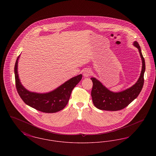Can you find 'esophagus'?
Returning <instances> with one entry per match:
<instances>
[{"label":"esophagus","instance_id":"obj_1","mask_svg":"<svg viewBox=\"0 0 156 156\" xmlns=\"http://www.w3.org/2000/svg\"><path fill=\"white\" fill-rule=\"evenodd\" d=\"M91 74H92V72L89 69H86L85 70H84L83 74L85 77L87 78V77H89Z\"/></svg>","mask_w":156,"mask_h":156}]
</instances>
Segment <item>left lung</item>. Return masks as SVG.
Returning <instances> with one entry per match:
<instances>
[{
  "label": "left lung",
  "mask_w": 156,
  "mask_h": 156,
  "mask_svg": "<svg viewBox=\"0 0 156 156\" xmlns=\"http://www.w3.org/2000/svg\"><path fill=\"white\" fill-rule=\"evenodd\" d=\"M133 45L137 48L142 61V68L140 76L133 86L124 90L114 92L104 86L97 78L92 77L93 82L91 96L93 104L99 109L104 111H116L126 108L138 97L143 88L144 83V74L145 72V61L141 53V48L137 41H134Z\"/></svg>",
  "instance_id": "left-lung-1"
}]
</instances>
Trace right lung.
<instances>
[{
    "label": "right lung",
    "mask_w": 156,
    "mask_h": 156,
    "mask_svg": "<svg viewBox=\"0 0 156 156\" xmlns=\"http://www.w3.org/2000/svg\"><path fill=\"white\" fill-rule=\"evenodd\" d=\"M20 56L16 59L14 71L16 87L24 102L37 111L45 113H55L63 109L68 102L73 89L81 80L82 75L73 77L49 92H31L24 87L19 76L17 69Z\"/></svg>",
    "instance_id": "add662e5"
}]
</instances>
